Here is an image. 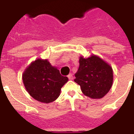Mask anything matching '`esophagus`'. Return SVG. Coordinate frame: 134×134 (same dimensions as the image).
<instances>
[{"label": "esophagus", "mask_w": 134, "mask_h": 134, "mask_svg": "<svg viewBox=\"0 0 134 134\" xmlns=\"http://www.w3.org/2000/svg\"><path fill=\"white\" fill-rule=\"evenodd\" d=\"M68 78H69V80H73V75L72 74H70V75H68Z\"/></svg>", "instance_id": "34e87169"}]
</instances>
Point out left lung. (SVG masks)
Listing matches in <instances>:
<instances>
[{
    "instance_id": "1",
    "label": "left lung",
    "mask_w": 134,
    "mask_h": 134,
    "mask_svg": "<svg viewBox=\"0 0 134 134\" xmlns=\"http://www.w3.org/2000/svg\"><path fill=\"white\" fill-rule=\"evenodd\" d=\"M79 63L74 81L80 86L85 96L93 99L103 98L112 87V67L96 55L88 58L80 57Z\"/></svg>"
}]
</instances>
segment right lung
<instances>
[{
    "instance_id": "obj_1",
    "label": "right lung",
    "mask_w": 134,
    "mask_h": 134,
    "mask_svg": "<svg viewBox=\"0 0 134 134\" xmlns=\"http://www.w3.org/2000/svg\"><path fill=\"white\" fill-rule=\"evenodd\" d=\"M27 92L36 100L49 103L60 95L62 86L67 81L57 68L52 66L47 59H38L31 62L22 75Z\"/></svg>"
}]
</instances>
